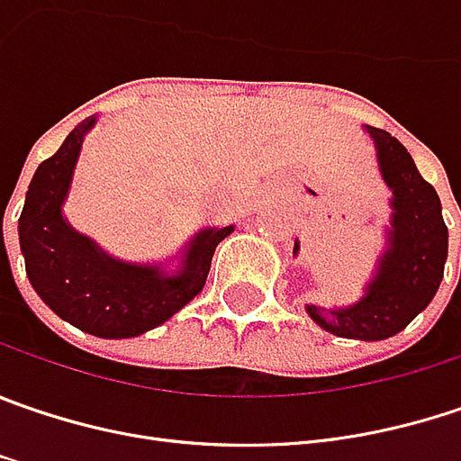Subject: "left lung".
Masks as SVG:
<instances>
[{
  "label": "left lung",
  "instance_id": "1",
  "mask_svg": "<svg viewBox=\"0 0 461 461\" xmlns=\"http://www.w3.org/2000/svg\"><path fill=\"white\" fill-rule=\"evenodd\" d=\"M373 140L384 185L389 187V224L384 227V250L363 286V297L349 305H305L312 321L344 339L381 341L407 329L415 315L436 297L444 279L448 230L441 201L430 182L420 176L407 149L386 130L366 127ZM294 258L300 242L294 240Z\"/></svg>",
  "mask_w": 461,
  "mask_h": 461
}]
</instances>
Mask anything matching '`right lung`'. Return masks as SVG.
I'll return each instance as SVG.
<instances>
[{"instance_id":"1","label":"right lung","mask_w":461,"mask_h":461,"mask_svg":"<svg viewBox=\"0 0 461 461\" xmlns=\"http://www.w3.org/2000/svg\"><path fill=\"white\" fill-rule=\"evenodd\" d=\"M98 122L77 124L59 150L39 164L17 221L25 274L43 303L75 329L101 339L140 337L169 321L205 286L216 245L234 227L195 231L175 258L135 263L106 253L65 216L86 135Z\"/></svg>"}]
</instances>
